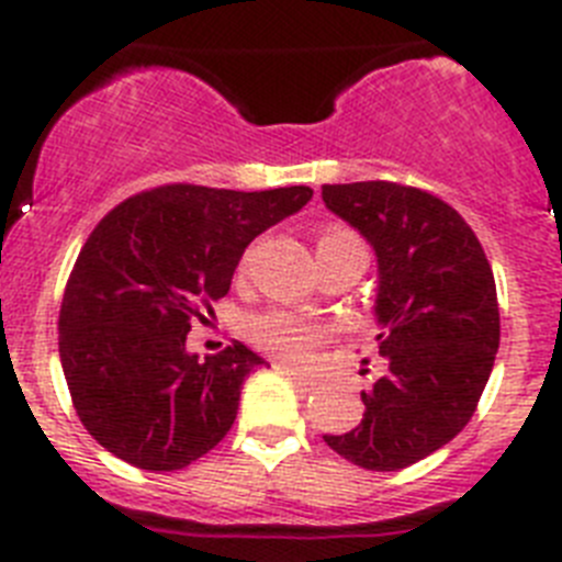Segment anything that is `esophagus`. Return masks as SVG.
<instances>
[{"mask_svg": "<svg viewBox=\"0 0 562 562\" xmlns=\"http://www.w3.org/2000/svg\"><path fill=\"white\" fill-rule=\"evenodd\" d=\"M282 372H285V375L291 378V381L296 383V386H300V389H313V386H316V378L305 375V372H300V369L285 367V363H282Z\"/></svg>", "mask_w": 562, "mask_h": 562, "instance_id": "34e87169", "label": "esophagus"}]
</instances>
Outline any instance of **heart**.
<instances>
[{"instance_id":"b5f03b06","label":"heart","mask_w":562,"mask_h":562,"mask_svg":"<svg viewBox=\"0 0 562 562\" xmlns=\"http://www.w3.org/2000/svg\"><path fill=\"white\" fill-rule=\"evenodd\" d=\"M344 244H361V240L350 229H327L316 240V251L336 249V246ZM246 333H249V341L260 350L300 363L316 350L318 344L325 341L330 327L325 322H316V318L300 316V313L269 311L251 318Z\"/></svg>"}]
</instances>
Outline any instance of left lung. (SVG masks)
Masks as SVG:
<instances>
[{
    "instance_id": "1",
    "label": "left lung",
    "mask_w": 562,
    "mask_h": 562,
    "mask_svg": "<svg viewBox=\"0 0 562 562\" xmlns=\"http://www.w3.org/2000/svg\"><path fill=\"white\" fill-rule=\"evenodd\" d=\"M322 201L375 249L386 367L361 392V423L325 442L358 468H408L468 426L487 386L502 338L493 269L462 215L426 190L356 181L325 184Z\"/></svg>"
}]
</instances>
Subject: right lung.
I'll return each mask as SVG.
<instances>
[{
    "mask_svg": "<svg viewBox=\"0 0 562 562\" xmlns=\"http://www.w3.org/2000/svg\"><path fill=\"white\" fill-rule=\"evenodd\" d=\"M311 195L165 184L94 226L60 302L58 352L75 412L105 451L181 470L226 437L244 381L266 361L240 341L199 358L190 322L229 293L246 246Z\"/></svg>",
    "mask_w": 562,
    "mask_h": 562,
    "instance_id": "obj_1",
    "label": "right lung"
}]
</instances>
